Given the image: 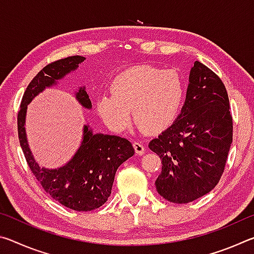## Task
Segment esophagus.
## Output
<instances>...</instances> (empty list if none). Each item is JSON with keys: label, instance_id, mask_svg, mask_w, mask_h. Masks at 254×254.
I'll list each match as a JSON object with an SVG mask.
<instances>
[{"label": "esophagus", "instance_id": "esophagus-1", "mask_svg": "<svg viewBox=\"0 0 254 254\" xmlns=\"http://www.w3.org/2000/svg\"><path fill=\"white\" fill-rule=\"evenodd\" d=\"M133 147H134L135 152L139 154V156H142V154L145 152V148H144V145L142 143L134 142V143H133Z\"/></svg>", "mask_w": 254, "mask_h": 254}]
</instances>
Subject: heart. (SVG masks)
Here are the masks:
<instances>
[{
  "label": "heart",
  "instance_id": "1",
  "mask_svg": "<svg viewBox=\"0 0 254 254\" xmlns=\"http://www.w3.org/2000/svg\"><path fill=\"white\" fill-rule=\"evenodd\" d=\"M111 94L96 100V112L112 131L128 127L132 110L141 131L159 133L177 119L185 100V84L177 71L151 65L131 67L112 80Z\"/></svg>",
  "mask_w": 254,
  "mask_h": 254
}]
</instances>
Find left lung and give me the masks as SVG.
<instances>
[{"label": "left lung", "mask_w": 254, "mask_h": 254, "mask_svg": "<svg viewBox=\"0 0 254 254\" xmlns=\"http://www.w3.org/2000/svg\"><path fill=\"white\" fill-rule=\"evenodd\" d=\"M232 136L225 86L209 68L195 62L182 112L149 143L161 159V174L154 183L160 196L186 204L208 194L224 171Z\"/></svg>", "instance_id": "1"}]
</instances>
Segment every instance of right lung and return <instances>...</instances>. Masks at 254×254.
Here are the masks:
<instances>
[{"label":"right lung","mask_w":254,"mask_h":254,"mask_svg":"<svg viewBox=\"0 0 254 254\" xmlns=\"http://www.w3.org/2000/svg\"><path fill=\"white\" fill-rule=\"evenodd\" d=\"M85 59L81 56H71L57 60L38 72L25 89L18 114L20 145L30 169L47 194L77 212H88L106 203L118 168L134 154L131 142L126 137L94 133L86 123L79 147L69 161L57 168H47L36 161L29 147L25 119L30 103L46 88L56 87L60 80L75 72ZM75 98L86 110H92L85 86L76 89Z\"/></svg>","instance_id":"obj_1"}]
</instances>
